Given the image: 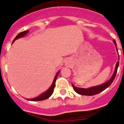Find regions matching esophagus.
Instances as JSON below:
<instances>
[{
  "mask_svg": "<svg viewBox=\"0 0 124 124\" xmlns=\"http://www.w3.org/2000/svg\"><path fill=\"white\" fill-rule=\"evenodd\" d=\"M65 65L67 66V67H69V66L70 65V61H67L65 62Z\"/></svg>",
  "mask_w": 124,
  "mask_h": 124,
  "instance_id": "1",
  "label": "esophagus"
}]
</instances>
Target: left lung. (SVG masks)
I'll list each match as a JSON object with an SVG mask.
<instances>
[{"label": "left lung", "instance_id": "1", "mask_svg": "<svg viewBox=\"0 0 124 124\" xmlns=\"http://www.w3.org/2000/svg\"><path fill=\"white\" fill-rule=\"evenodd\" d=\"M113 42L115 44L116 47V42L114 40H113ZM117 51H118L117 48L116 47ZM119 62L118 61L117 62L116 65V67L115 70H114V73H113V76H111V78L106 83H103L102 84H100V85H97V86H93L91 87H89V88H87V89H84V88H80V87H76L75 85H73V88L74 91L76 92V93H79L80 95H93L98 94V93H100L102 91H103L104 90L106 89V88H108L109 85L111 84V83H113V81H114V78L116 77V75L118 67H119Z\"/></svg>", "mask_w": 124, "mask_h": 124}]
</instances>
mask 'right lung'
Returning a JSON list of instances; mask_svg holds the SVG:
<instances>
[{
	"label": "right lung",
	"instance_id": "obj_1",
	"mask_svg": "<svg viewBox=\"0 0 124 124\" xmlns=\"http://www.w3.org/2000/svg\"><path fill=\"white\" fill-rule=\"evenodd\" d=\"M28 32H29L28 31H23V32H20L19 33H18V34L17 35L16 37L15 38V39H14L13 41V43L15 40H17V39L24 37V36L27 34ZM59 72H60V70L58 71V72L57 73V74L55 75V77H54V80H53V83H52L50 87H49V88L47 90L46 92H45L44 93H41V95H40L38 96V97H35V98H33V99H27V100H30V101H41V100H46V99H48L49 97H50L51 95L53 94V92H54V87H55V81H56V78H57V76H58Z\"/></svg>",
	"mask_w": 124,
	"mask_h": 124
}]
</instances>
